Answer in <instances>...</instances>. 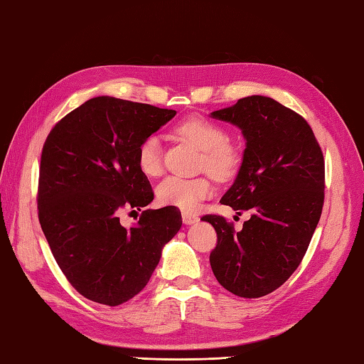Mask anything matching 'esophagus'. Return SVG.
I'll list each match as a JSON object with an SVG mask.
<instances>
[{"label": "esophagus", "mask_w": 364, "mask_h": 364, "mask_svg": "<svg viewBox=\"0 0 364 364\" xmlns=\"http://www.w3.org/2000/svg\"><path fill=\"white\" fill-rule=\"evenodd\" d=\"M182 220L185 225H193L198 221V215L191 213V212H182Z\"/></svg>", "instance_id": "34e87169"}]
</instances>
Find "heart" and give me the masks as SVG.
Masks as SVG:
<instances>
[{"mask_svg":"<svg viewBox=\"0 0 364 364\" xmlns=\"http://www.w3.org/2000/svg\"><path fill=\"white\" fill-rule=\"evenodd\" d=\"M177 135L188 139L203 151L201 169L209 171L217 179H229L240 168L242 154L235 144L228 141V132L217 122L203 116H188L176 124ZM136 163L139 171L157 177L163 171V149L160 138L146 136L136 151ZM213 193L210 176L176 177L169 176L157 187V199L163 205H173L177 209L195 210L199 203Z\"/></svg>","mask_w":364,"mask_h":364,"instance_id":"b5f03b06","label":"heart"}]
</instances>
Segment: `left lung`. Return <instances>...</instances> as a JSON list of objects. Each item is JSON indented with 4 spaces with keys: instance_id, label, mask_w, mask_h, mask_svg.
Listing matches in <instances>:
<instances>
[{
    "instance_id": "left-lung-1",
    "label": "left lung",
    "mask_w": 364,
    "mask_h": 364,
    "mask_svg": "<svg viewBox=\"0 0 364 364\" xmlns=\"http://www.w3.org/2000/svg\"><path fill=\"white\" fill-rule=\"evenodd\" d=\"M212 117L237 125L247 139L240 171L220 203L251 217L235 232L225 217L204 215L217 231L210 267L226 291L257 299L284 284L306 253L323 207V154L299 113L264 95Z\"/></svg>"
}]
</instances>
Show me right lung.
I'll use <instances>...</instances> for the list:
<instances>
[{"label": "right lung", "mask_w": 364, "mask_h": 364, "mask_svg": "<svg viewBox=\"0 0 364 364\" xmlns=\"http://www.w3.org/2000/svg\"><path fill=\"white\" fill-rule=\"evenodd\" d=\"M174 116V109L102 95L48 133L39 168V221L59 269L87 300L117 306L139 294L161 248L182 226L173 205L143 210L132 228L119 221L121 210L152 203L136 151Z\"/></svg>", "instance_id": "1"}]
</instances>
